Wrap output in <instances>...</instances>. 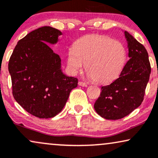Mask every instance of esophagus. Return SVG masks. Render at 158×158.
Wrapping results in <instances>:
<instances>
[{
	"mask_svg": "<svg viewBox=\"0 0 158 158\" xmlns=\"http://www.w3.org/2000/svg\"><path fill=\"white\" fill-rule=\"evenodd\" d=\"M79 86H81V87H87V84L83 82V81H79Z\"/></svg>",
	"mask_w": 158,
	"mask_h": 158,
	"instance_id": "esophagus-1",
	"label": "esophagus"
}]
</instances>
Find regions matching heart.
I'll return each mask as SVG.
<instances>
[{"instance_id":"obj_1","label":"heart","mask_w":158,"mask_h":158,"mask_svg":"<svg viewBox=\"0 0 158 158\" xmlns=\"http://www.w3.org/2000/svg\"><path fill=\"white\" fill-rule=\"evenodd\" d=\"M125 59L126 51L121 42L103 35H87L69 49L67 65L76 74L86 64L87 73L94 81L106 84L118 77Z\"/></svg>"}]
</instances>
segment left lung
Returning <instances> with one entry per match:
<instances>
[{"label":"left lung","instance_id":"left-lung-1","mask_svg":"<svg viewBox=\"0 0 158 158\" xmlns=\"http://www.w3.org/2000/svg\"><path fill=\"white\" fill-rule=\"evenodd\" d=\"M130 60L118 79L103 86L94 108L98 115L106 119H119L128 115L141 104L151 73L147 49L127 31Z\"/></svg>","mask_w":158,"mask_h":158}]
</instances>
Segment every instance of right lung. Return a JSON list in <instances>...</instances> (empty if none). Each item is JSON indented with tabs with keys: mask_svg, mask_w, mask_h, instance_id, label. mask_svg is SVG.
Wrapping results in <instances>:
<instances>
[{
	"mask_svg": "<svg viewBox=\"0 0 158 158\" xmlns=\"http://www.w3.org/2000/svg\"><path fill=\"white\" fill-rule=\"evenodd\" d=\"M61 35L49 26L39 27L18 41L9 59L13 96L39 118H51L60 112L78 85L77 78L63 73L60 57L48 45L57 44Z\"/></svg>",
	"mask_w": 158,
	"mask_h": 158,
	"instance_id": "add662e5",
	"label": "right lung"
}]
</instances>
